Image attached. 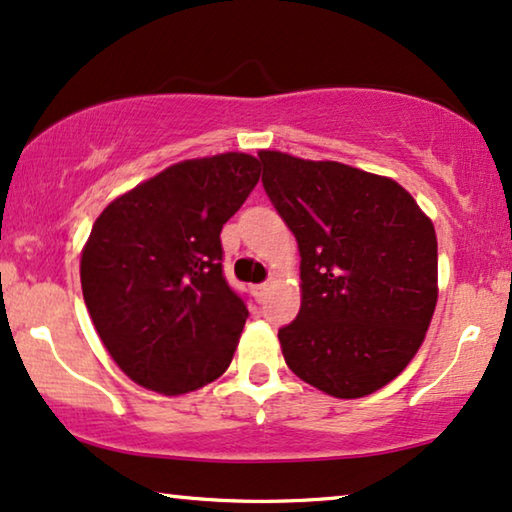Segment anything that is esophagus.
I'll list each match as a JSON object with an SVG mask.
<instances>
[{
    "instance_id": "34e87169",
    "label": "esophagus",
    "mask_w": 512,
    "mask_h": 512,
    "mask_svg": "<svg viewBox=\"0 0 512 512\" xmlns=\"http://www.w3.org/2000/svg\"><path fill=\"white\" fill-rule=\"evenodd\" d=\"M268 291H270V284H256V286H251V293H254L256 300H263L265 293H268Z\"/></svg>"
}]
</instances>
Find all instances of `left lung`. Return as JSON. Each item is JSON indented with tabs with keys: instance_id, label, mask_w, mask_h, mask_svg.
<instances>
[{
	"instance_id": "obj_1",
	"label": "left lung",
	"mask_w": 512,
	"mask_h": 512,
	"mask_svg": "<svg viewBox=\"0 0 512 512\" xmlns=\"http://www.w3.org/2000/svg\"><path fill=\"white\" fill-rule=\"evenodd\" d=\"M263 189L298 240L302 305L279 330L295 376L339 399L404 372L436 307V233L395 180L258 152Z\"/></svg>"
}]
</instances>
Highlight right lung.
<instances>
[{
    "label": "right lung",
    "mask_w": 512,
    "mask_h": 512,
    "mask_svg": "<svg viewBox=\"0 0 512 512\" xmlns=\"http://www.w3.org/2000/svg\"><path fill=\"white\" fill-rule=\"evenodd\" d=\"M256 157L226 152L161 170L115 198L80 258L92 323L143 388L184 395L231 365L249 311L221 270V228L258 184Z\"/></svg>",
    "instance_id": "obj_1"
}]
</instances>
